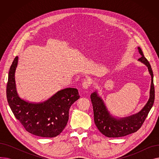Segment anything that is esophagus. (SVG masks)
Listing matches in <instances>:
<instances>
[{
    "instance_id": "esophagus-1",
    "label": "esophagus",
    "mask_w": 159,
    "mask_h": 159,
    "mask_svg": "<svg viewBox=\"0 0 159 159\" xmlns=\"http://www.w3.org/2000/svg\"><path fill=\"white\" fill-rule=\"evenodd\" d=\"M91 81L90 80H86L82 82V87L84 89H88L91 85Z\"/></svg>"
}]
</instances>
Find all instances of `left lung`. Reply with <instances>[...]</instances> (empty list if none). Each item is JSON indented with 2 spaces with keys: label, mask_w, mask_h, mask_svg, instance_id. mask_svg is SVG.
Masks as SVG:
<instances>
[{
  "label": "left lung",
  "mask_w": 159,
  "mask_h": 159,
  "mask_svg": "<svg viewBox=\"0 0 159 159\" xmlns=\"http://www.w3.org/2000/svg\"><path fill=\"white\" fill-rule=\"evenodd\" d=\"M141 57L139 61L147 66L149 72L152 76V84L150 89L149 101L139 113L128 117L116 119L108 112L101 98L97 93L94 92L91 95L94 114V121L98 130L104 135L107 137H121L131 134L137 131L143 126L145 119L152 109L155 100V87L153 84V73L148 61L144 56L143 52L140 47L138 48Z\"/></svg>",
  "instance_id": "left-lung-1"
}]
</instances>
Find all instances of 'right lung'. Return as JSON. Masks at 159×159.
I'll list each match as a JSON object with an SVG mask.
<instances>
[{
  "label": "right lung",
  "instance_id": "obj_1",
  "mask_svg": "<svg viewBox=\"0 0 159 159\" xmlns=\"http://www.w3.org/2000/svg\"><path fill=\"white\" fill-rule=\"evenodd\" d=\"M18 57L13 60L8 73L6 96L16 119L28 132L42 137H55L63 131L69 119L71 106L79 98L76 88H66L48 101L32 104L21 99L16 92L15 71Z\"/></svg>",
  "mask_w": 159,
  "mask_h": 159
}]
</instances>
